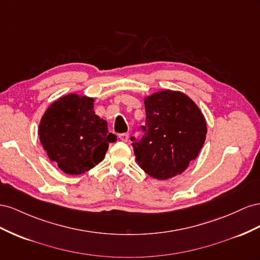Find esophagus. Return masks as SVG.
<instances>
[{"label": "esophagus", "instance_id": "esophagus-1", "mask_svg": "<svg viewBox=\"0 0 260 260\" xmlns=\"http://www.w3.org/2000/svg\"><path fill=\"white\" fill-rule=\"evenodd\" d=\"M118 138H120L122 142H124V143H126L128 140V138H129V135H128V133H123V134H120L118 135Z\"/></svg>", "mask_w": 260, "mask_h": 260}]
</instances>
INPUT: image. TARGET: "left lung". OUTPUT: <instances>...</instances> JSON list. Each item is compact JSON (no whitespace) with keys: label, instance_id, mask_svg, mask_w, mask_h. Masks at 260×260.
<instances>
[{"label":"left lung","instance_id":"obj_1","mask_svg":"<svg viewBox=\"0 0 260 260\" xmlns=\"http://www.w3.org/2000/svg\"><path fill=\"white\" fill-rule=\"evenodd\" d=\"M144 102V135L140 140L131 138L136 161L154 179H172L187 169L203 148L207 134L204 114L181 91L161 90Z\"/></svg>","mask_w":260,"mask_h":260}]
</instances>
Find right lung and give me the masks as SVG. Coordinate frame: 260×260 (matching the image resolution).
<instances>
[{
    "label": "right lung",
    "instance_id": "obj_1",
    "mask_svg": "<svg viewBox=\"0 0 260 260\" xmlns=\"http://www.w3.org/2000/svg\"><path fill=\"white\" fill-rule=\"evenodd\" d=\"M93 98L70 93L58 98L44 112L38 134L51 161L66 174L78 175L105 159L116 136L94 113Z\"/></svg>",
    "mask_w": 260,
    "mask_h": 260
}]
</instances>
